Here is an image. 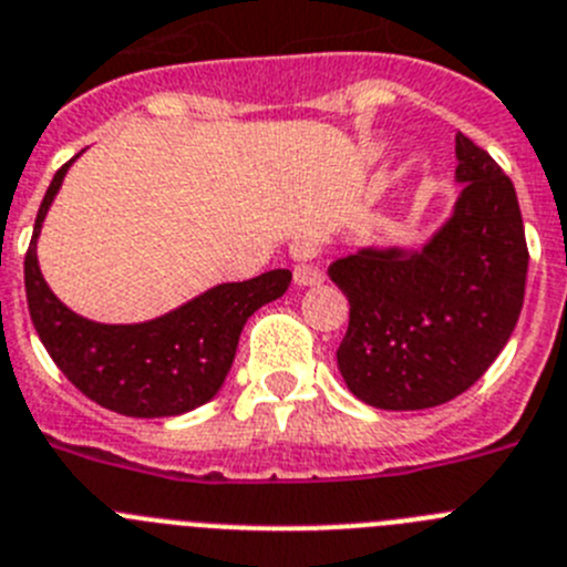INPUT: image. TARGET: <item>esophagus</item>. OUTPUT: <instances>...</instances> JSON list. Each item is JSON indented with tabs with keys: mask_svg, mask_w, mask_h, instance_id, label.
Returning <instances> with one entry per match:
<instances>
[{
	"mask_svg": "<svg viewBox=\"0 0 567 567\" xmlns=\"http://www.w3.org/2000/svg\"><path fill=\"white\" fill-rule=\"evenodd\" d=\"M293 282L299 285V288H308V285H321L324 282V274L316 268V265H296L293 268Z\"/></svg>",
	"mask_w": 567,
	"mask_h": 567,
	"instance_id": "1",
	"label": "esophagus"
}]
</instances>
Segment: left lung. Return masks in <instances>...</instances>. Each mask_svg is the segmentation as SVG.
I'll return each instance as SVG.
<instances>
[{
    "label": "left lung",
    "mask_w": 567,
    "mask_h": 567,
    "mask_svg": "<svg viewBox=\"0 0 567 567\" xmlns=\"http://www.w3.org/2000/svg\"><path fill=\"white\" fill-rule=\"evenodd\" d=\"M461 197L421 248H361L328 277L350 302L336 350L347 390L379 410H430L492 367L519 319L528 274L517 192L457 132Z\"/></svg>",
    "instance_id": "1"
}]
</instances>
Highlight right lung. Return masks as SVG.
I'll list each match as a JSON object with an SVG mask.
<instances>
[{
  "label": "right lung",
  "mask_w": 567,
  "mask_h": 567,
  "mask_svg": "<svg viewBox=\"0 0 567 567\" xmlns=\"http://www.w3.org/2000/svg\"><path fill=\"white\" fill-rule=\"evenodd\" d=\"M70 163L55 172L24 254L28 310L44 350L90 401L121 415L169 417L206 404L231 370L248 316L288 290L290 271L277 268L246 282L217 285L172 313L141 324L84 319L55 299L35 259L44 214Z\"/></svg>",
  "instance_id": "right-lung-1"
}]
</instances>
